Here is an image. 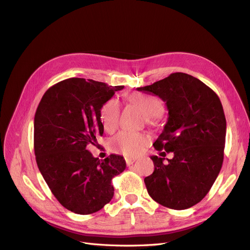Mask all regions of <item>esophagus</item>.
Listing matches in <instances>:
<instances>
[{"mask_svg": "<svg viewBox=\"0 0 250 250\" xmlns=\"http://www.w3.org/2000/svg\"><path fill=\"white\" fill-rule=\"evenodd\" d=\"M135 161H136V159H134V158H125V163L127 166H131L132 164L135 163Z\"/></svg>", "mask_w": 250, "mask_h": 250, "instance_id": "obj_1", "label": "esophagus"}]
</instances>
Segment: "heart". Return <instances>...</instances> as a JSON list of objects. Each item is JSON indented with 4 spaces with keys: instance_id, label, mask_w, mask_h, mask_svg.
Segmentation results:
<instances>
[{
    "instance_id": "b5f03b06",
    "label": "heart",
    "mask_w": 250,
    "mask_h": 250,
    "mask_svg": "<svg viewBox=\"0 0 250 250\" xmlns=\"http://www.w3.org/2000/svg\"><path fill=\"white\" fill-rule=\"evenodd\" d=\"M127 100L142 111L145 114L146 122L148 124H153L155 117H159L164 111V106L158 98L136 94L128 96ZM119 113L120 106L115 99L107 101L102 106L100 110V118L107 132H113L116 128ZM148 141V136L143 133L123 131L113 138L111 141V146L114 151L125 156H136L142 152Z\"/></svg>"
}]
</instances>
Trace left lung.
I'll use <instances>...</instances> for the list:
<instances>
[{
	"label": "left lung",
	"instance_id": "8db88e82",
	"mask_svg": "<svg viewBox=\"0 0 250 250\" xmlns=\"http://www.w3.org/2000/svg\"><path fill=\"white\" fill-rule=\"evenodd\" d=\"M137 89L166 102L168 122L153 146L174 153L167 164L151 156L154 171L144 179L147 191L165 207H192L207 195L223 166L227 122L221 102L205 83L181 72Z\"/></svg>",
	"mask_w": 250,
	"mask_h": 250
}]
</instances>
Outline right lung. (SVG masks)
<instances>
[{"label": "right lung", "mask_w": 250, "mask_h": 250, "mask_svg": "<svg viewBox=\"0 0 250 250\" xmlns=\"http://www.w3.org/2000/svg\"><path fill=\"white\" fill-rule=\"evenodd\" d=\"M84 78H69L46 90L34 120L36 162L53 196L77 214H91L111 201V180L125 169L124 156L94 158L87 150L104 133L100 110L115 91Z\"/></svg>", "instance_id": "right-lung-1"}]
</instances>
